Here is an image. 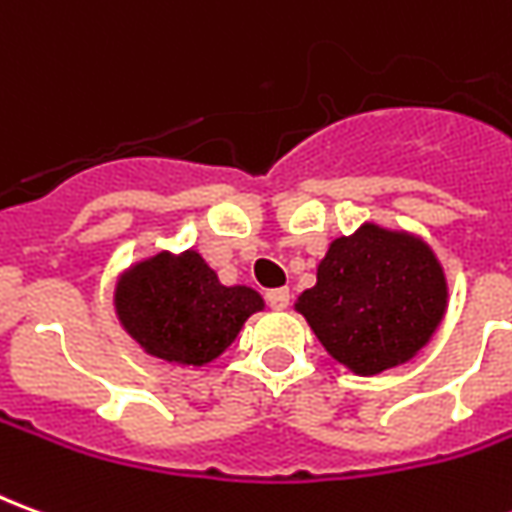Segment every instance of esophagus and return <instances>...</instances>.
I'll list each match as a JSON object with an SVG mask.
<instances>
[{"instance_id":"34e87169","label":"esophagus","mask_w":512,"mask_h":512,"mask_svg":"<svg viewBox=\"0 0 512 512\" xmlns=\"http://www.w3.org/2000/svg\"><path fill=\"white\" fill-rule=\"evenodd\" d=\"M266 301L271 310H288L290 304V290L288 288H277V290H268Z\"/></svg>"}]
</instances>
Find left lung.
<instances>
[{
	"label": "left lung",
	"mask_w": 512,
	"mask_h": 512,
	"mask_svg": "<svg viewBox=\"0 0 512 512\" xmlns=\"http://www.w3.org/2000/svg\"><path fill=\"white\" fill-rule=\"evenodd\" d=\"M296 310L340 365L376 376L428 345L447 310V279L422 238L367 222L332 241Z\"/></svg>",
	"instance_id": "8db88e82"
}]
</instances>
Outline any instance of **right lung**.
I'll return each instance as SVG.
<instances>
[{"instance_id":"add662e5","label":"right lung","mask_w":512,"mask_h":512,"mask_svg":"<svg viewBox=\"0 0 512 512\" xmlns=\"http://www.w3.org/2000/svg\"><path fill=\"white\" fill-rule=\"evenodd\" d=\"M115 310L150 356L202 367L227 351L249 315L263 310L260 293L227 288L194 249L136 263L117 279Z\"/></svg>"}]
</instances>
